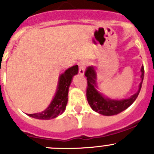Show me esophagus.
I'll return each instance as SVG.
<instances>
[{
    "label": "esophagus",
    "mask_w": 154,
    "mask_h": 154,
    "mask_svg": "<svg viewBox=\"0 0 154 154\" xmlns=\"http://www.w3.org/2000/svg\"><path fill=\"white\" fill-rule=\"evenodd\" d=\"M87 65H88V62L86 61H81L79 63V74L82 75H84V73H85V70Z\"/></svg>",
    "instance_id": "1"
}]
</instances>
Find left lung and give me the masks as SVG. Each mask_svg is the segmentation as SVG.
I'll list each match as a JSON object with an SVG mask.
<instances>
[{"mask_svg": "<svg viewBox=\"0 0 154 154\" xmlns=\"http://www.w3.org/2000/svg\"><path fill=\"white\" fill-rule=\"evenodd\" d=\"M141 81L139 87V90L131 97L122 100H112V99L105 98L100 92L97 91L96 85V72L92 66H89L86 69L85 75L87 78L86 97L88 103L91 108L96 112L104 116H113L123 112L127 109L130 105L135 101L140 92L142 87L143 80L144 77V68H141Z\"/></svg>", "mask_w": 154, "mask_h": 154, "instance_id": "1", "label": "left lung"}]
</instances>
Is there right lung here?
<instances>
[{"mask_svg":"<svg viewBox=\"0 0 154 154\" xmlns=\"http://www.w3.org/2000/svg\"><path fill=\"white\" fill-rule=\"evenodd\" d=\"M79 66L74 65L69 68L59 77L58 89L55 97L45 110L39 113L28 114L29 116L35 119H50L57 117L65 111L68 103L69 87L75 75L78 74Z\"/></svg>","mask_w":154,"mask_h":154,"instance_id":"1","label":"right lung"}]
</instances>
